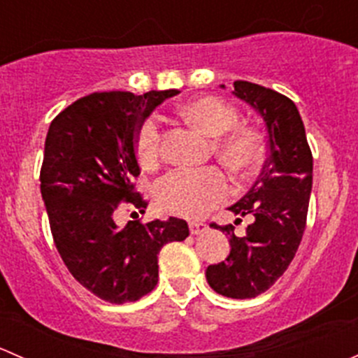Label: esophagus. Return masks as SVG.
I'll use <instances>...</instances> for the list:
<instances>
[{"label": "esophagus", "mask_w": 358, "mask_h": 358, "mask_svg": "<svg viewBox=\"0 0 358 358\" xmlns=\"http://www.w3.org/2000/svg\"><path fill=\"white\" fill-rule=\"evenodd\" d=\"M189 229H190V234H192V236H199V234L208 230V225L202 222H190Z\"/></svg>", "instance_id": "1"}]
</instances>
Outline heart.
Segmentation results:
<instances>
[{"label": "heart", "mask_w": 358, "mask_h": 358, "mask_svg": "<svg viewBox=\"0 0 358 358\" xmlns=\"http://www.w3.org/2000/svg\"><path fill=\"white\" fill-rule=\"evenodd\" d=\"M176 114L190 128L211 136L215 156L234 175L244 176L262 162L263 135L256 126L239 122V110L216 96H199L182 103ZM136 157L142 168L154 169L162 156V136L156 121L147 119L136 129ZM230 192L225 175L216 168L199 171L175 169L156 187L159 208L183 218H201L227 199Z\"/></svg>", "instance_id": "b5f03b06"}]
</instances>
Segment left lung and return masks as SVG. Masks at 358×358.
Returning <instances> with one entry per match:
<instances>
[{"instance_id":"1","label":"left lung","mask_w":358,"mask_h":358,"mask_svg":"<svg viewBox=\"0 0 358 358\" xmlns=\"http://www.w3.org/2000/svg\"><path fill=\"white\" fill-rule=\"evenodd\" d=\"M234 95L265 121L268 157L251 190L229 208L239 216H255L246 236L237 237L234 225L215 223V229L230 236V255L209 265L206 279L218 294L248 299L270 289L298 251L306 227L313 157L291 99L249 81L234 83Z\"/></svg>"}]
</instances>
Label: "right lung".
<instances>
[{
  "label": "right lung",
  "mask_w": 358,
  "mask_h": 358,
  "mask_svg": "<svg viewBox=\"0 0 358 358\" xmlns=\"http://www.w3.org/2000/svg\"><path fill=\"white\" fill-rule=\"evenodd\" d=\"M178 90L92 93L52 121L45 142L41 196L53 243L81 286L103 301H136L156 287L157 255L164 244L189 237L185 220L114 223V211L131 204L145 213L136 192L140 175L136 129Z\"/></svg>",
  "instance_id": "right-lung-1"
}]
</instances>
